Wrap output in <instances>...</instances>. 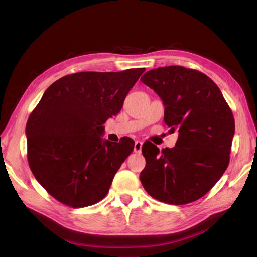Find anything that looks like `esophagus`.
<instances>
[{
  "mask_svg": "<svg viewBox=\"0 0 257 257\" xmlns=\"http://www.w3.org/2000/svg\"><path fill=\"white\" fill-rule=\"evenodd\" d=\"M141 149H143V143H141V141H139V140H137V141H136V143H135L134 151L136 152V154H140Z\"/></svg>",
  "mask_w": 257,
  "mask_h": 257,
  "instance_id": "34e87169",
  "label": "esophagus"
}]
</instances>
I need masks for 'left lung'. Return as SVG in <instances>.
Segmentation results:
<instances>
[{
	"instance_id": "1",
	"label": "left lung",
	"mask_w": 257,
	"mask_h": 257,
	"mask_svg": "<svg viewBox=\"0 0 257 257\" xmlns=\"http://www.w3.org/2000/svg\"><path fill=\"white\" fill-rule=\"evenodd\" d=\"M165 105V122L178 130L176 147L159 150L143 145L146 167L140 181L147 193L168 204L199 200L225 172L235 122L219 87L199 70L182 66L159 67L140 79Z\"/></svg>"
}]
</instances>
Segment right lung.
Returning <instances> with one entry per match:
<instances>
[{
    "label": "right lung",
    "mask_w": 257,
    "mask_h": 257,
    "mask_svg": "<svg viewBox=\"0 0 257 257\" xmlns=\"http://www.w3.org/2000/svg\"><path fill=\"white\" fill-rule=\"evenodd\" d=\"M145 70L75 73L46 89L26 123L27 161L54 199L77 209L107 195L135 141H102V124L121 110Z\"/></svg>",
    "instance_id": "add662e5"
}]
</instances>
